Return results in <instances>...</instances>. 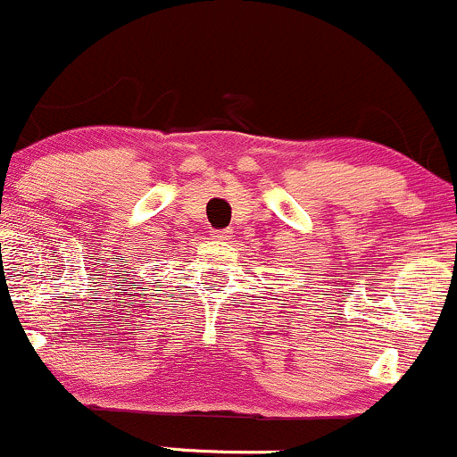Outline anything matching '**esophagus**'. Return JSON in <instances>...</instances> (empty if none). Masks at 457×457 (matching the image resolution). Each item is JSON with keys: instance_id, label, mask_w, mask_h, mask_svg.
Returning a JSON list of instances; mask_svg holds the SVG:
<instances>
[{"instance_id": "34e87169", "label": "esophagus", "mask_w": 457, "mask_h": 457, "mask_svg": "<svg viewBox=\"0 0 457 457\" xmlns=\"http://www.w3.org/2000/svg\"><path fill=\"white\" fill-rule=\"evenodd\" d=\"M211 236H212V240H228L229 238L228 232H219V229H217V232H212Z\"/></svg>"}]
</instances>
